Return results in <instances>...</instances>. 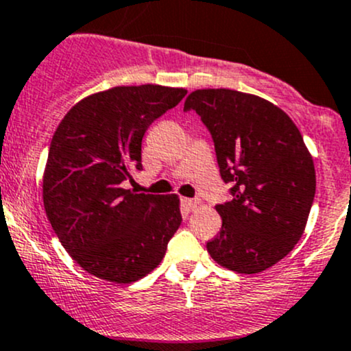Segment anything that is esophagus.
<instances>
[{"label": "esophagus", "instance_id": "obj_1", "mask_svg": "<svg viewBox=\"0 0 351 351\" xmlns=\"http://www.w3.org/2000/svg\"><path fill=\"white\" fill-rule=\"evenodd\" d=\"M182 204L186 210H193L198 205V200H195V198H182Z\"/></svg>", "mask_w": 351, "mask_h": 351}]
</instances>
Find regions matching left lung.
<instances>
[{
  "instance_id": "left-lung-1",
  "label": "left lung",
  "mask_w": 351,
  "mask_h": 351,
  "mask_svg": "<svg viewBox=\"0 0 351 351\" xmlns=\"http://www.w3.org/2000/svg\"><path fill=\"white\" fill-rule=\"evenodd\" d=\"M195 110L214 141L219 171L232 198L219 204L222 228L207 251L238 274L274 267L302 236L316 193L314 162L284 110L234 90H197Z\"/></svg>"
}]
</instances>
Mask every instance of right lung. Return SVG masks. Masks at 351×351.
Returning a JSON list of instances; mask_svg holds the SVG:
<instances>
[{
    "mask_svg": "<svg viewBox=\"0 0 351 351\" xmlns=\"http://www.w3.org/2000/svg\"><path fill=\"white\" fill-rule=\"evenodd\" d=\"M183 88L117 86L74 105L59 123L44 175L52 229L88 274L130 284L153 271L182 224L176 195L122 186L143 169V137L176 107Z\"/></svg>",
    "mask_w": 351,
    "mask_h": 351,
    "instance_id": "add662e5",
    "label": "right lung"
}]
</instances>
